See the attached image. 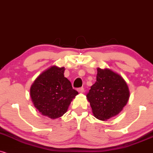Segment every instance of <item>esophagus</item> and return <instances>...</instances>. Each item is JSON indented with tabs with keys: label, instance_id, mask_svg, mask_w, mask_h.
<instances>
[{
	"label": "esophagus",
	"instance_id": "obj_1",
	"mask_svg": "<svg viewBox=\"0 0 153 153\" xmlns=\"http://www.w3.org/2000/svg\"><path fill=\"white\" fill-rule=\"evenodd\" d=\"M78 91L79 92V93H83V92L84 91V87H80L78 88Z\"/></svg>",
	"mask_w": 153,
	"mask_h": 153
}]
</instances>
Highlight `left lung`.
Listing matches in <instances>:
<instances>
[{"mask_svg": "<svg viewBox=\"0 0 153 153\" xmlns=\"http://www.w3.org/2000/svg\"><path fill=\"white\" fill-rule=\"evenodd\" d=\"M129 94L127 84L119 74L108 69L98 68L97 82L91 86L86 98L94 116L106 120L122 111Z\"/></svg>", "mask_w": 153, "mask_h": 153, "instance_id": "obj_1", "label": "left lung"}]
</instances>
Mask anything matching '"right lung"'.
Returning a JSON list of instances; mask_svg holds the SVG:
<instances>
[{
    "instance_id": "add662e5",
    "label": "right lung",
    "mask_w": 153,
    "mask_h": 153,
    "mask_svg": "<svg viewBox=\"0 0 153 153\" xmlns=\"http://www.w3.org/2000/svg\"><path fill=\"white\" fill-rule=\"evenodd\" d=\"M64 71L65 67L53 66L41 74L30 88V97L35 108L52 119L65 114L78 94L64 76Z\"/></svg>"
}]
</instances>
